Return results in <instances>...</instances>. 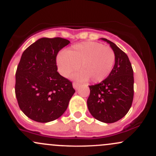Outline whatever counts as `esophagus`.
I'll list each match as a JSON object with an SVG mask.
<instances>
[{"mask_svg": "<svg viewBox=\"0 0 156 156\" xmlns=\"http://www.w3.org/2000/svg\"><path fill=\"white\" fill-rule=\"evenodd\" d=\"M73 87H74V89H77L78 87H80V83H78V82H74V83H73Z\"/></svg>", "mask_w": 156, "mask_h": 156, "instance_id": "34e87169", "label": "esophagus"}]
</instances>
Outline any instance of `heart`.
Masks as SVG:
<instances>
[{
  "instance_id": "obj_1",
  "label": "heart",
  "mask_w": 156,
  "mask_h": 156,
  "mask_svg": "<svg viewBox=\"0 0 156 156\" xmlns=\"http://www.w3.org/2000/svg\"><path fill=\"white\" fill-rule=\"evenodd\" d=\"M115 53L108 46L96 42H83L75 44L57 57L58 71L69 77L78 69L75 77L80 81L90 80L92 83L104 80L115 64Z\"/></svg>"
}]
</instances>
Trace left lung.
<instances>
[{"mask_svg":"<svg viewBox=\"0 0 156 156\" xmlns=\"http://www.w3.org/2000/svg\"><path fill=\"white\" fill-rule=\"evenodd\" d=\"M115 53V64L109 76L101 83L89 86L87 100L89 112L98 120L115 122L126 115L133 100V70L128 55L110 40Z\"/></svg>","mask_w":156,"mask_h":156,"instance_id":"8db88e82","label":"left lung"}]
</instances>
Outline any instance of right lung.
Instances as JSON below:
<instances>
[{"label": "right lung", "mask_w": 156, "mask_h": 156, "mask_svg": "<svg viewBox=\"0 0 156 156\" xmlns=\"http://www.w3.org/2000/svg\"><path fill=\"white\" fill-rule=\"evenodd\" d=\"M69 41L41 38L23 53L15 75V94L20 108L30 119L48 122L67 110L76 90L57 72L56 56Z\"/></svg>", "instance_id": "obj_1"}]
</instances>
